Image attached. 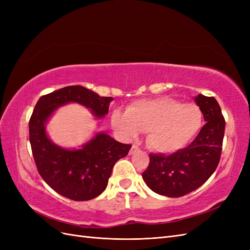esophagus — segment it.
<instances>
[{"instance_id":"34e87169","label":"esophagus","mask_w":250,"mask_h":250,"mask_svg":"<svg viewBox=\"0 0 250 250\" xmlns=\"http://www.w3.org/2000/svg\"><path fill=\"white\" fill-rule=\"evenodd\" d=\"M139 150V147L138 146H135V145H132V147H131V149H130V151H129V154L131 155V154H133L135 151H138Z\"/></svg>"}]
</instances>
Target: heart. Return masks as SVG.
<instances>
[{
	"label": "heart",
	"mask_w": 250,
	"mask_h": 250,
	"mask_svg": "<svg viewBox=\"0 0 250 250\" xmlns=\"http://www.w3.org/2000/svg\"><path fill=\"white\" fill-rule=\"evenodd\" d=\"M203 124L196 104H183L171 97L143 99L131 103L126 111L115 109L111 125L126 140L147 132V144L161 153H174L185 148Z\"/></svg>",
	"instance_id": "b5f03b06"
}]
</instances>
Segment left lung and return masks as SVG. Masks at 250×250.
Segmentation results:
<instances>
[{"label":"left lung","instance_id":"obj_1","mask_svg":"<svg viewBox=\"0 0 250 250\" xmlns=\"http://www.w3.org/2000/svg\"><path fill=\"white\" fill-rule=\"evenodd\" d=\"M195 102L207 122L197 137L170 155L151 153L142 174L146 185L160 195L175 198L191 193L211 176L220 161L225 129L221 108L214 97L198 95Z\"/></svg>","mask_w":250,"mask_h":250}]
</instances>
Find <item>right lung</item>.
Here are the masks:
<instances>
[{
	"instance_id": "add662e5",
	"label": "right lung",
	"mask_w": 250,
	"mask_h": 250,
	"mask_svg": "<svg viewBox=\"0 0 250 250\" xmlns=\"http://www.w3.org/2000/svg\"><path fill=\"white\" fill-rule=\"evenodd\" d=\"M112 100L83 86L72 85L42 96L35 105L29 121V140L36 168L53 190L66 198L85 201L99 196L107 187L113 166L128 154L131 145L98 132L81 149L62 148L48 138L47 121L58 107L71 102L103 118Z\"/></svg>"
}]
</instances>
